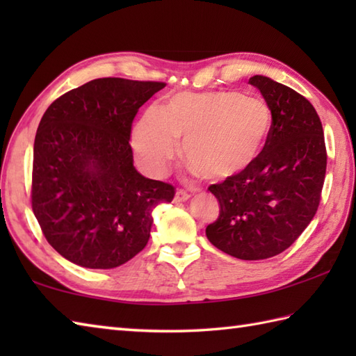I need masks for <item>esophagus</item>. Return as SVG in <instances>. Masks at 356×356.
Returning a JSON list of instances; mask_svg holds the SVG:
<instances>
[{
	"label": "esophagus",
	"instance_id": "esophagus-1",
	"mask_svg": "<svg viewBox=\"0 0 356 356\" xmlns=\"http://www.w3.org/2000/svg\"><path fill=\"white\" fill-rule=\"evenodd\" d=\"M190 197H191L190 194H188L185 190H180V188H179V190L176 191V195H174V202H176V203L186 202Z\"/></svg>",
	"mask_w": 356,
	"mask_h": 356
}]
</instances>
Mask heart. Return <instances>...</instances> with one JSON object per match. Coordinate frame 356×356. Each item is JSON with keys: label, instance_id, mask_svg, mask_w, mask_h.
Masks as SVG:
<instances>
[{"label": "heart", "instance_id": "b5f03b06", "mask_svg": "<svg viewBox=\"0 0 356 356\" xmlns=\"http://www.w3.org/2000/svg\"><path fill=\"white\" fill-rule=\"evenodd\" d=\"M272 127L266 104L236 92H180L161 108L151 107L133 133V147L143 168L165 171L179 153L211 180L248 171L260 157Z\"/></svg>", "mask_w": 356, "mask_h": 356}]
</instances>
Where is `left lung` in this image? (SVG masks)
Returning <instances> with one entry per match:
<instances>
[{
	"instance_id": "obj_1",
	"label": "left lung",
	"mask_w": 356,
	"mask_h": 356,
	"mask_svg": "<svg viewBox=\"0 0 356 356\" xmlns=\"http://www.w3.org/2000/svg\"><path fill=\"white\" fill-rule=\"evenodd\" d=\"M249 84L270 110V133L251 168L209 185L220 214L207 226V237L236 259L264 260L286 251L311 223L327 153L320 116L305 96L260 74Z\"/></svg>"
}]
</instances>
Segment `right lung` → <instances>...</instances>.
Returning <instances> with one entry per match:
<instances>
[{
	"label": "right lung",
	"mask_w": 356,
	"mask_h": 356,
	"mask_svg": "<svg viewBox=\"0 0 356 356\" xmlns=\"http://www.w3.org/2000/svg\"><path fill=\"white\" fill-rule=\"evenodd\" d=\"M166 84L101 78L59 96L38 125L32 209L44 237L64 259L111 269L148 243L159 203L176 188L133 166L131 125Z\"/></svg>",
	"instance_id": "1"
}]
</instances>
